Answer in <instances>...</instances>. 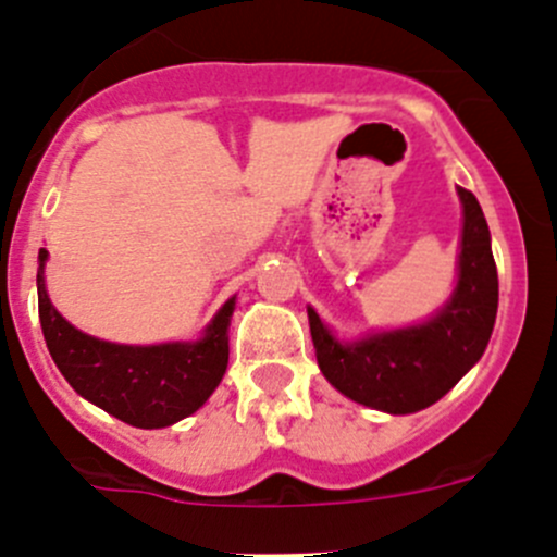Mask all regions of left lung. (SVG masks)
Instances as JSON below:
<instances>
[{
    "instance_id": "1",
    "label": "left lung",
    "mask_w": 557,
    "mask_h": 557,
    "mask_svg": "<svg viewBox=\"0 0 557 557\" xmlns=\"http://www.w3.org/2000/svg\"><path fill=\"white\" fill-rule=\"evenodd\" d=\"M458 194L460 274L453 299L434 320L339 345L318 312L307 310L320 372L352 401L391 414L418 412L440 401L485 352L498 310V272L480 201L466 188Z\"/></svg>"
}]
</instances>
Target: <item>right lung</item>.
Here are the masks:
<instances>
[{
  "label": "right lung",
  "mask_w": 557,
  "mask_h": 557,
  "mask_svg": "<svg viewBox=\"0 0 557 557\" xmlns=\"http://www.w3.org/2000/svg\"><path fill=\"white\" fill-rule=\"evenodd\" d=\"M45 258L48 250H39L37 296L45 345L66 383L83 398L137 429H164L177 423L210 398L228 367L234 299L221 307L199 342L150 347L112 345L83 334L53 310L45 294Z\"/></svg>",
  "instance_id": "right-lung-1"
}]
</instances>
